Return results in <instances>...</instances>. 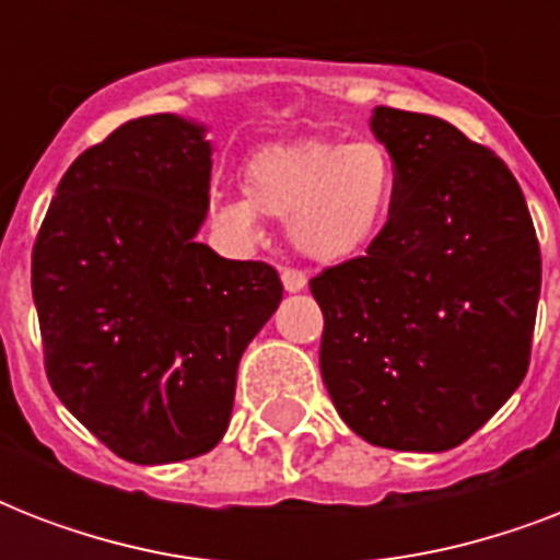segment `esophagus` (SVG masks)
<instances>
[{
	"label": "esophagus",
	"instance_id": "1",
	"mask_svg": "<svg viewBox=\"0 0 560 560\" xmlns=\"http://www.w3.org/2000/svg\"><path fill=\"white\" fill-rule=\"evenodd\" d=\"M281 284H284L288 293H299V290H305L307 276L302 270H296V267H284L281 270Z\"/></svg>",
	"mask_w": 560,
	"mask_h": 560
}]
</instances>
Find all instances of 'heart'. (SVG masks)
<instances>
[{"mask_svg":"<svg viewBox=\"0 0 560 560\" xmlns=\"http://www.w3.org/2000/svg\"><path fill=\"white\" fill-rule=\"evenodd\" d=\"M246 197L211 202V220L237 241L261 235V218L290 226L299 253L342 261L363 253L389 218L395 165L383 144L302 139L270 144L246 162Z\"/></svg>","mask_w":560,"mask_h":560,"instance_id":"heart-1","label":"heart"}]
</instances>
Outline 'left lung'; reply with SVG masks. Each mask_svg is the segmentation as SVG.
I'll use <instances>...</instances> for the list:
<instances>
[{
	"instance_id": "1",
	"label": "left lung",
	"mask_w": 560,
	"mask_h": 560,
	"mask_svg": "<svg viewBox=\"0 0 560 560\" xmlns=\"http://www.w3.org/2000/svg\"><path fill=\"white\" fill-rule=\"evenodd\" d=\"M395 200L366 255L311 279L319 369L369 444L451 451L526 377L540 246L512 171L442 118L377 107Z\"/></svg>"
}]
</instances>
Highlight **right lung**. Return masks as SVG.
Listing matches in <instances>:
<instances>
[{
    "instance_id": "obj_1",
    "label": "right lung",
    "mask_w": 560,
    "mask_h": 560,
    "mask_svg": "<svg viewBox=\"0 0 560 560\" xmlns=\"http://www.w3.org/2000/svg\"><path fill=\"white\" fill-rule=\"evenodd\" d=\"M209 177L202 127L133 118L69 165L31 253L48 383L136 465L223 439L241 354L281 302L276 267L194 241Z\"/></svg>"
}]
</instances>
